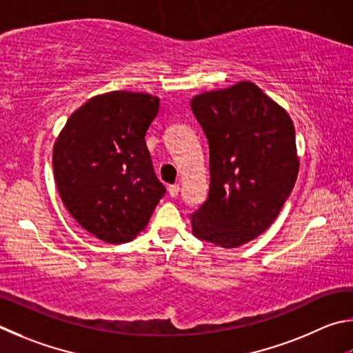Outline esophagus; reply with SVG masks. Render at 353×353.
I'll return each instance as SVG.
<instances>
[{"mask_svg": "<svg viewBox=\"0 0 353 353\" xmlns=\"http://www.w3.org/2000/svg\"><path fill=\"white\" fill-rule=\"evenodd\" d=\"M169 195L172 196V199H176L178 194H180V186L178 184H172V186H169Z\"/></svg>", "mask_w": 353, "mask_h": 353, "instance_id": "obj_1", "label": "esophagus"}]
</instances>
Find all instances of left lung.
<instances>
[{"label":"left lung","mask_w":353,"mask_h":353,"mask_svg":"<svg viewBox=\"0 0 353 353\" xmlns=\"http://www.w3.org/2000/svg\"><path fill=\"white\" fill-rule=\"evenodd\" d=\"M209 142L208 200L190 215L192 234L221 248L257 239L277 219L299 173L294 125L256 83L190 99Z\"/></svg>","instance_id":"obj_1"}]
</instances>
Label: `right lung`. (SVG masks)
<instances>
[{
	"mask_svg": "<svg viewBox=\"0 0 353 353\" xmlns=\"http://www.w3.org/2000/svg\"><path fill=\"white\" fill-rule=\"evenodd\" d=\"M158 110L159 97L148 92H103L74 111L54 142L60 199L99 240L130 242L165 194L145 145Z\"/></svg>",
	"mask_w": 353,
	"mask_h": 353,
	"instance_id": "right-lung-1",
	"label": "right lung"
}]
</instances>
